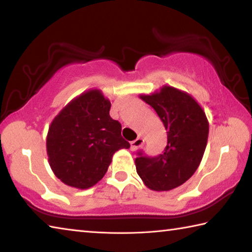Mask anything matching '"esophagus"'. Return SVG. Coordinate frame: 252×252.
<instances>
[{
    "label": "esophagus",
    "instance_id": "obj_1",
    "mask_svg": "<svg viewBox=\"0 0 252 252\" xmlns=\"http://www.w3.org/2000/svg\"><path fill=\"white\" fill-rule=\"evenodd\" d=\"M143 142H144V140L142 139V138H136L134 141H132L131 142V151H135V150H138V149L142 146L143 144Z\"/></svg>",
    "mask_w": 252,
    "mask_h": 252
}]
</instances>
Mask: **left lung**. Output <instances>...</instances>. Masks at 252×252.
<instances>
[{
	"label": "left lung",
	"instance_id": "obj_1",
	"mask_svg": "<svg viewBox=\"0 0 252 252\" xmlns=\"http://www.w3.org/2000/svg\"><path fill=\"white\" fill-rule=\"evenodd\" d=\"M139 97L159 116L167 130L168 144L155 158L139 153L134 161L136 172L150 190L170 191L189 180L200 165L208 142L209 121L192 95L170 85Z\"/></svg>",
	"mask_w": 252,
	"mask_h": 252
}]
</instances>
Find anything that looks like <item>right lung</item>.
Returning a JSON list of instances; mask_svg holds the SVG:
<instances>
[{
    "instance_id": "add662e5",
    "label": "right lung",
    "mask_w": 252,
    "mask_h": 252,
    "mask_svg": "<svg viewBox=\"0 0 252 252\" xmlns=\"http://www.w3.org/2000/svg\"><path fill=\"white\" fill-rule=\"evenodd\" d=\"M111 102L99 89L75 96L51 122L46 153L55 177L76 189L96 185L120 149L130 144L121 125L110 117Z\"/></svg>"
}]
</instances>
